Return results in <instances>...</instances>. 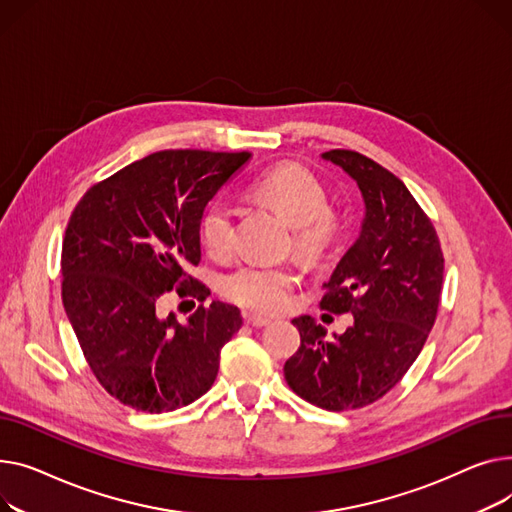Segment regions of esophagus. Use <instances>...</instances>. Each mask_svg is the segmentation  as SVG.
<instances>
[{
	"mask_svg": "<svg viewBox=\"0 0 512 512\" xmlns=\"http://www.w3.org/2000/svg\"><path fill=\"white\" fill-rule=\"evenodd\" d=\"M244 320L254 326V328H262V326H268L270 324V318H264V316H256V314H244Z\"/></svg>",
	"mask_w": 512,
	"mask_h": 512,
	"instance_id": "obj_1",
	"label": "esophagus"
}]
</instances>
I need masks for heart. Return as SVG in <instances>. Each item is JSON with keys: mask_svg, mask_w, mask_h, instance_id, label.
Instances as JSON below:
<instances>
[{"mask_svg": "<svg viewBox=\"0 0 512 512\" xmlns=\"http://www.w3.org/2000/svg\"><path fill=\"white\" fill-rule=\"evenodd\" d=\"M252 192L277 208L293 225V248L308 260L322 258L335 244L339 219L328 208V192L304 165L281 163L262 171ZM200 239L213 258H227L235 248V213L225 198L206 204L200 215ZM297 285L291 266L244 262L221 279V293L229 302L252 312L273 314L283 310Z\"/></svg>", "mask_w": 512, "mask_h": 512, "instance_id": "b5f03b06", "label": "heart"}]
</instances>
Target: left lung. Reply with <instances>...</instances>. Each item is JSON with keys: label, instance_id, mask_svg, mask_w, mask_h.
<instances>
[{"label": "left lung", "instance_id": "8db88e82", "mask_svg": "<svg viewBox=\"0 0 512 512\" xmlns=\"http://www.w3.org/2000/svg\"><path fill=\"white\" fill-rule=\"evenodd\" d=\"M362 190L366 219L355 244L322 285L320 308L353 314V326L326 339L312 316L293 324L302 345L285 362L295 395L326 411L372 405L395 388L436 322L444 256L430 217L397 175L347 148L322 155Z\"/></svg>", "mask_w": 512, "mask_h": 512}]
</instances>
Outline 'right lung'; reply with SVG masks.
Returning <instances> with one entry per match:
<instances>
[{"label":"right lung","instance_id":"1","mask_svg":"<svg viewBox=\"0 0 512 512\" xmlns=\"http://www.w3.org/2000/svg\"><path fill=\"white\" fill-rule=\"evenodd\" d=\"M252 153L159 150L90 186L66 227L62 299L90 372L136 411L186 407L213 386L235 306L204 304L200 215ZM201 302L188 323L160 316L168 291Z\"/></svg>","mask_w":512,"mask_h":512}]
</instances>
